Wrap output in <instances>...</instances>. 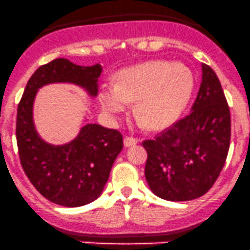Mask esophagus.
<instances>
[{
    "mask_svg": "<svg viewBox=\"0 0 250 250\" xmlns=\"http://www.w3.org/2000/svg\"><path fill=\"white\" fill-rule=\"evenodd\" d=\"M138 143V139L135 138V137H131V136H126L124 138V144L126 147L128 146H136V144Z\"/></svg>",
    "mask_w": 250,
    "mask_h": 250,
    "instance_id": "esophagus-1",
    "label": "esophagus"
}]
</instances>
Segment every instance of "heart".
Here are the masks:
<instances>
[{
  "label": "heart",
  "mask_w": 250,
  "mask_h": 250,
  "mask_svg": "<svg viewBox=\"0 0 250 250\" xmlns=\"http://www.w3.org/2000/svg\"><path fill=\"white\" fill-rule=\"evenodd\" d=\"M193 85V72L184 63L154 61L119 72L115 85L107 83L101 88L100 104L109 119L118 120L135 101L139 122L161 126L185 108Z\"/></svg>",
  "instance_id": "heart-1"
}]
</instances>
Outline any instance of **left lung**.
Masks as SVG:
<instances>
[{
  "instance_id": "1",
  "label": "left lung",
  "mask_w": 250,
  "mask_h": 250,
  "mask_svg": "<svg viewBox=\"0 0 250 250\" xmlns=\"http://www.w3.org/2000/svg\"><path fill=\"white\" fill-rule=\"evenodd\" d=\"M199 92L186 117L143 142L146 179L162 199L187 201L205 194L227 160L231 122L221 82L208 65H201Z\"/></svg>"
}]
</instances>
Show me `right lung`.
Instances as JSON below:
<instances>
[{
	"label": "right lung",
	"instance_id": "obj_1",
	"mask_svg": "<svg viewBox=\"0 0 250 250\" xmlns=\"http://www.w3.org/2000/svg\"><path fill=\"white\" fill-rule=\"evenodd\" d=\"M101 72L100 64L82 66L66 58L53 60L34 71L18 106L17 142L21 166L42 197L66 208L87 205L100 197L123 149V135L99 124H84L69 143H47L34 126V100L40 88L52 83L79 85L90 98H96Z\"/></svg>",
	"mask_w": 250,
	"mask_h": 250
}]
</instances>
